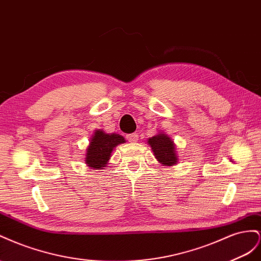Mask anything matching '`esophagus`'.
Masks as SVG:
<instances>
[{"mask_svg":"<svg viewBox=\"0 0 261 261\" xmlns=\"http://www.w3.org/2000/svg\"><path fill=\"white\" fill-rule=\"evenodd\" d=\"M126 139L129 140V142H137L139 140L138 133H130V135H126Z\"/></svg>","mask_w":261,"mask_h":261,"instance_id":"34e87169","label":"esophagus"}]
</instances>
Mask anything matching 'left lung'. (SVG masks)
I'll return each mask as SVG.
<instances>
[{
    "label": "left lung",
    "instance_id": "8db88e82",
    "mask_svg": "<svg viewBox=\"0 0 261 261\" xmlns=\"http://www.w3.org/2000/svg\"><path fill=\"white\" fill-rule=\"evenodd\" d=\"M148 145L152 147L155 159L164 166H173L178 162L176 147L166 133L159 132L158 135L148 139Z\"/></svg>",
    "mask_w": 261,
    "mask_h": 261
}]
</instances>
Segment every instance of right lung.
Masks as SVG:
<instances>
[{
	"instance_id": "obj_1",
	"label": "right lung",
	"mask_w": 261,
	"mask_h": 261,
	"mask_svg": "<svg viewBox=\"0 0 261 261\" xmlns=\"http://www.w3.org/2000/svg\"><path fill=\"white\" fill-rule=\"evenodd\" d=\"M122 136L116 133H105L102 130H95L91 142L86 148L85 164L92 169H102L108 163L111 152L118 145L124 143Z\"/></svg>"
}]
</instances>
